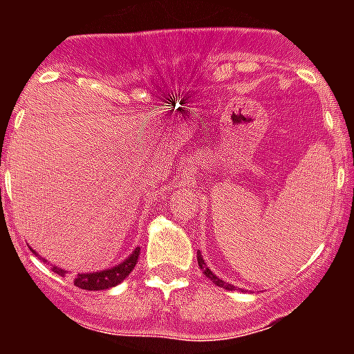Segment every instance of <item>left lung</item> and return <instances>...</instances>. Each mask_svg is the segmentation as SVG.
<instances>
[{"label": "left lung", "instance_id": "obj_1", "mask_svg": "<svg viewBox=\"0 0 354 354\" xmlns=\"http://www.w3.org/2000/svg\"><path fill=\"white\" fill-rule=\"evenodd\" d=\"M196 259H198V266L202 270H204V275H205V277H207V279L213 281V283H215L216 286H221V288H226V290H235V286L230 285L227 281L221 279V277H216V275L213 274V272H211V268H207V264L204 263V257L200 255V252H196Z\"/></svg>", "mask_w": 354, "mask_h": 354}]
</instances>
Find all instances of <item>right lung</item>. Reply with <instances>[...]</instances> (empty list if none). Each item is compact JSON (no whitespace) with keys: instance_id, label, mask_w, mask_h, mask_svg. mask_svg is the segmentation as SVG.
<instances>
[{"instance_id":"right-lung-1","label":"right lung","mask_w":354,"mask_h":354,"mask_svg":"<svg viewBox=\"0 0 354 354\" xmlns=\"http://www.w3.org/2000/svg\"><path fill=\"white\" fill-rule=\"evenodd\" d=\"M32 252H35V250H32ZM35 255H38V252H35ZM138 257L139 248H136L124 261H121V263L112 266V268L99 270V272H80V274H75V286H79L82 290H106V288H112V286L119 285L121 281H124L128 275H130V272H132L136 263H138ZM41 261L47 263V259H41ZM51 268L55 274L62 275V277L68 274L66 270L58 268L55 264H51Z\"/></svg>"}]
</instances>
